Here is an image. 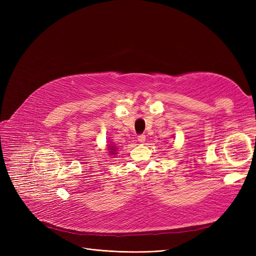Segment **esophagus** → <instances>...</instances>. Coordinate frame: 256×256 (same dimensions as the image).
<instances>
[{"label":"esophagus","instance_id":"obj_1","mask_svg":"<svg viewBox=\"0 0 256 256\" xmlns=\"http://www.w3.org/2000/svg\"><path fill=\"white\" fill-rule=\"evenodd\" d=\"M138 142L144 144V142H146V135H144V134H140V135L138 136Z\"/></svg>","mask_w":256,"mask_h":256}]
</instances>
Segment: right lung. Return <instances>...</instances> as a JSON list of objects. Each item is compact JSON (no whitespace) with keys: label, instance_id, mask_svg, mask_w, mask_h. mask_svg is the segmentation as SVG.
Instances as JSON below:
<instances>
[{"label":"right lung","instance_id":"1","mask_svg":"<svg viewBox=\"0 0 256 256\" xmlns=\"http://www.w3.org/2000/svg\"><path fill=\"white\" fill-rule=\"evenodd\" d=\"M110 150H112V151H110V153L114 155V151H116V150H114V146H110Z\"/></svg>","mask_w":256,"mask_h":256}]
</instances>
